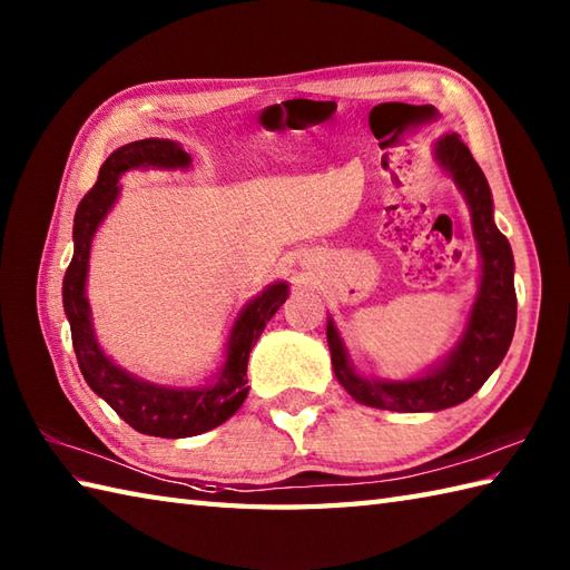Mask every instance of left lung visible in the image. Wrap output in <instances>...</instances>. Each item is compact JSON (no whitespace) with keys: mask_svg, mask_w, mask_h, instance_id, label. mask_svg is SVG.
<instances>
[{"mask_svg":"<svg viewBox=\"0 0 570 570\" xmlns=\"http://www.w3.org/2000/svg\"><path fill=\"white\" fill-rule=\"evenodd\" d=\"M433 161L463 193L480 254L478 294L458 343L451 347V353L416 377L384 380L367 377L353 365L333 318H328V328H325L333 372L345 392L365 406L402 411V414L463 404L500 367L517 325L514 257L510 242L494 225L492 190L485 174L458 135L435 139Z\"/></svg>","mask_w":570,"mask_h":570,"instance_id":"8db88e82","label":"left lung"}]
</instances>
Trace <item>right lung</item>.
Instances as JSON below:
<instances>
[{"instance_id": "add662e5", "label": "right lung", "mask_w": 570, "mask_h": 570, "mask_svg": "<svg viewBox=\"0 0 570 570\" xmlns=\"http://www.w3.org/2000/svg\"><path fill=\"white\" fill-rule=\"evenodd\" d=\"M190 154L171 139H139L115 149L100 166L98 184L85 196L72 220V259L63 276V311L70 323L72 350L90 390L110 404L131 429L159 439H188L220 426L247 399V360L264 325L288 298V284L274 282L239 308L229 328L223 365L210 382L168 386L141 380L112 362L98 343L88 301L92 239L119 198V178L127 171H186Z\"/></svg>"}]
</instances>
